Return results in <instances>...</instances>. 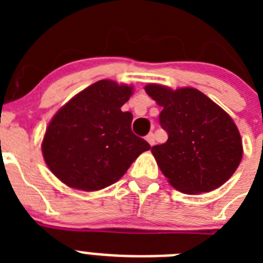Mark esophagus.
Returning <instances> with one entry per match:
<instances>
[{
	"label": "esophagus",
	"instance_id": "obj_1",
	"mask_svg": "<svg viewBox=\"0 0 263 263\" xmlns=\"http://www.w3.org/2000/svg\"><path fill=\"white\" fill-rule=\"evenodd\" d=\"M146 141H147L148 143H150V145H154L155 143V136H154V133H148L147 136H146Z\"/></svg>",
	"mask_w": 263,
	"mask_h": 263
}]
</instances>
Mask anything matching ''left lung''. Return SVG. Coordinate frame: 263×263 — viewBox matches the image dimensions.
I'll list each match as a JSON object with an SVG mask.
<instances>
[{
	"label": "left lung",
	"instance_id": "obj_1",
	"mask_svg": "<svg viewBox=\"0 0 263 263\" xmlns=\"http://www.w3.org/2000/svg\"><path fill=\"white\" fill-rule=\"evenodd\" d=\"M146 93L162 106L159 124L166 143L152 153L170 184L183 194L210 192L231 178L242 159V141L232 117L195 88L158 84Z\"/></svg>",
	"mask_w": 263,
	"mask_h": 263
}]
</instances>
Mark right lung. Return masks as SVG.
Instances as JSON below:
<instances>
[{"mask_svg": "<svg viewBox=\"0 0 263 263\" xmlns=\"http://www.w3.org/2000/svg\"><path fill=\"white\" fill-rule=\"evenodd\" d=\"M133 87L100 80L72 97L52 117L42 142L48 168L81 191H97L121 179L150 145L132 132L133 115L121 106Z\"/></svg>", "mask_w": 263, "mask_h": 263, "instance_id": "right-lung-1", "label": "right lung"}]
</instances>
